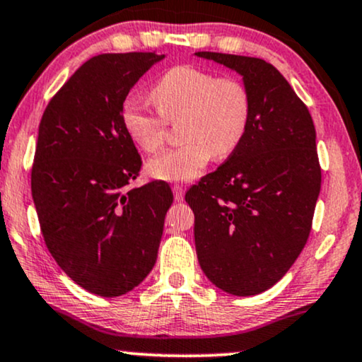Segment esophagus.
<instances>
[{
    "label": "esophagus",
    "instance_id": "esophagus-1",
    "mask_svg": "<svg viewBox=\"0 0 362 362\" xmlns=\"http://www.w3.org/2000/svg\"><path fill=\"white\" fill-rule=\"evenodd\" d=\"M172 190H173V197H175L177 202H182V200H184V195H185L184 187H182V185H173Z\"/></svg>",
    "mask_w": 362,
    "mask_h": 362
}]
</instances>
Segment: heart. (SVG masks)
I'll return each instance as SVG.
<instances>
[{"instance_id": "obj_1", "label": "heart", "mask_w": 362, "mask_h": 362, "mask_svg": "<svg viewBox=\"0 0 362 362\" xmlns=\"http://www.w3.org/2000/svg\"><path fill=\"white\" fill-rule=\"evenodd\" d=\"M157 113L128 100L122 127L136 147H162L167 123L177 125L184 144L150 158L147 173L157 180L189 182L204 172L210 158L228 157L239 147L250 122V91L237 76L178 65L160 76L150 91Z\"/></svg>"}]
</instances>
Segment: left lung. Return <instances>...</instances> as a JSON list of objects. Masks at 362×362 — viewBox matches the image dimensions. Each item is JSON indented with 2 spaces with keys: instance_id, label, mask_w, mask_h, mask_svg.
Wrapping results in <instances>:
<instances>
[{
  "instance_id": "1",
  "label": "left lung",
  "mask_w": 362,
  "mask_h": 362,
  "mask_svg": "<svg viewBox=\"0 0 362 362\" xmlns=\"http://www.w3.org/2000/svg\"><path fill=\"white\" fill-rule=\"evenodd\" d=\"M195 54L242 75L252 103L239 147L185 194L195 215L197 257L218 289L255 296L281 281L310 234L321 192L314 122L271 63Z\"/></svg>"
}]
</instances>
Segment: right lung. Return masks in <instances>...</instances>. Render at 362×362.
<instances>
[{
    "instance_id": "1",
    "label": "right lung",
    "mask_w": 362,
    "mask_h": 362,
    "mask_svg": "<svg viewBox=\"0 0 362 362\" xmlns=\"http://www.w3.org/2000/svg\"><path fill=\"white\" fill-rule=\"evenodd\" d=\"M163 58L155 52L90 58L41 117L31 168L41 234L63 272L91 294H127L157 260L173 195L162 180L127 189L141 158L120 113L128 91Z\"/></svg>"
}]
</instances>
